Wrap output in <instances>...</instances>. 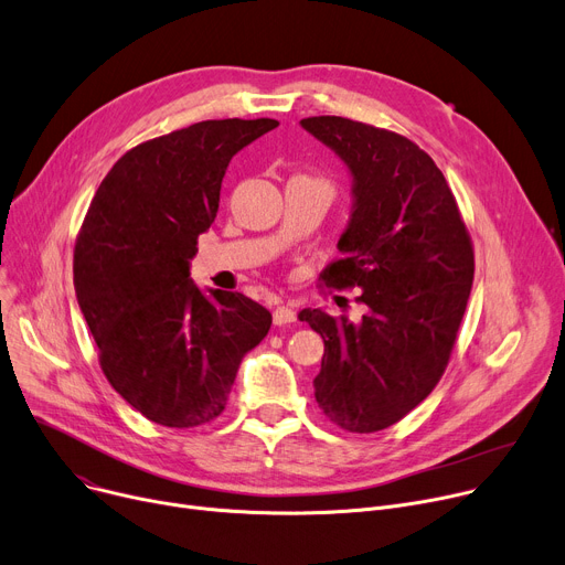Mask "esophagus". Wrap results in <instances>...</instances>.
<instances>
[{
    "mask_svg": "<svg viewBox=\"0 0 565 565\" xmlns=\"http://www.w3.org/2000/svg\"><path fill=\"white\" fill-rule=\"evenodd\" d=\"M273 318H275V324H290V322H295V311H292V307H284V305H279L277 309H275V313H273Z\"/></svg>",
    "mask_w": 565,
    "mask_h": 565,
    "instance_id": "obj_1",
    "label": "esophagus"
}]
</instances>
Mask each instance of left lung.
<instances>
[{
    "label": "left lung",
    "mask_w": 565,
    "mask_h": 565,
    "mask_svg": "<svg viewBox=\"0 0 565 565\" xmlns=\"http://www.w3.org/2000/svg\"><path fill=\"white\" fill-rule=\"evenodd\" d=\"M352 177L343 258L320 275L361 288V322L302 309L324 341L316 402L341 429L380 431L416 408L452 354L475 277L457 200L429 154L408 138L338 116L299 122Z\"/></svg>",
    "instance_id": "8db88e82"
}]
</instances>
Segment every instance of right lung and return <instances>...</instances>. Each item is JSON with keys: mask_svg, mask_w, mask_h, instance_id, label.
Returning <instances> with one entry per match:
<instances>
[{"mask_svg": "<svg viewBox=\"0 0 565 565\" xmlns=\"http://www.w3.org/2000/svg\"><path fill=\"white\" fill-rule=\"evenodd\" d=\"M277 120H204L147 140L108 170L74 245V290L99 363L147 420H215L241 359L273 316L243 292L191 279L198 236L215 220L222 177Z\"/></svg>", "mask_w": 565, "mask_h": 565, "instance_id": "1", "label": "right lung"}]
</instances>
